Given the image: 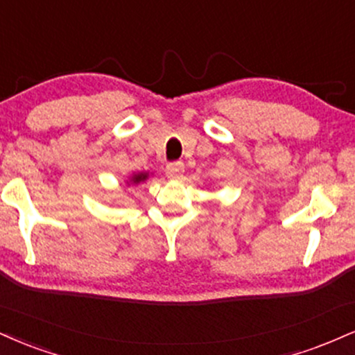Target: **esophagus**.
I'll list each match as a JSON object with an SVG mask.
<instances>
[{
  "label": "esophagus",
  "mask_w": 355,
  "mask_h": 355,
  "mask_svg": "<svg viewBox=\"0 0 355 355\" xmlns=\"http://www.w3.org/2000/svg\"><path fill=\"white\" fill-rule=\"evenodd\" d=\"M183 172H185V166H183L182 162H172V164L166 165V168H165L166 177L173 178V180L175 178H180Z\"/></svg>",
  "instance_id": "esophagus-1"
}]
</instances>
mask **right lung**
Wrapping results in <instances>:
<instances>
[{"label": "right lung", "instance_id": "add662e5", "mask_svg": "<svg viewBox=\"0 0 355 355\" xmlns=\"http://www.w3.org/2000/svg\"><path fill=\"white\" fill-rule=\"evenodd\" d=\"M152 173L148 172H137V173H132L129 177V180H127L125 183L127 185H139V183H144L147 182L148 178H150Z\"/></svg>", "mask_w": 355, "mask_h": 355}]
</instances>
